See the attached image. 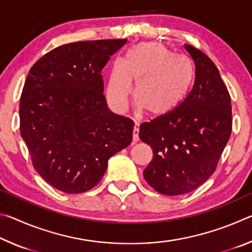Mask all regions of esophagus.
<instances>
[{
  "label": "esophagus",
  "mask_w": 252,
  "mask_h": 252,
  "mask_svg": "<svg viewBox=\"0 0 252 252\" xmlns=\"http://www.w3.org/2000/svg\"><path fill=\"white\" fill-rule=\"evenodd\" d=\"M132 141L134 143L139 141V125H135L133 127V132H132Z\"/></svg>",
  "instance_id": "1"
}]
</instances>
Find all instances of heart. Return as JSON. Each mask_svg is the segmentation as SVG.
Segmentation results:
<instances>
[{
	"instance_id": "obj_1",
	"label": "heart",
	"mask_w": 252,
	"mask_h": 252,
	"mask_svg": "<svg viewBox=\"0 0 252 252\" xmlns=\"http://www.w3.org/2000/svg\"><path fill=\"white\" fill-rule=\"evenodd\" d=\"M192 81L189 60L178 58L163 44L146 42L132 48L121 63L113 65L106 94L114 109H126L134 82L139 108L150 118H161L182 103Z\"/></svg>"
}]
</instances>
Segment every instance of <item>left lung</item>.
<instances>
[{
    "label": "left lung",
    "instance_id": "obj_1",
    "mask_svg": "<svg viewBox=\"0 0 252 252\" xmlns=\"http://www.w3.org/2000/svg\"><path fill=\"white\" fill-rule=\"evenodd\" d=\"M194 62V79L182 103L171 113L140 126L139 136L153 158L146 181L158 192H191L216 171L232 130L231 97L215 63L185 44Z\"/></svg>",
    "mask_w": 252,
    "mask_h": 252
}]
</instances>
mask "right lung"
Wrapping results in <instances>:
<instances>
[{"instance_id":"obj_1","label":"right lung","mask_w":252,"mask_h":252,"mask_svg":"<svg viewBox=\"0 0 252 252\" xmlns=\"http://www.w3.org/2000/svg\"><path fill=\"white\" fill-rule=\"evenodd\" d=\"M126 39L82 41L34 63L20 99V130L34 169L62 192L97 185L108 160L132 141L134 122L111 112L102 70Z\"/></svg>"}]
</instances>
